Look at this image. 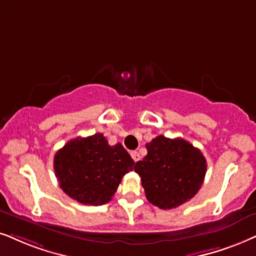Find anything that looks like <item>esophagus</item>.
<instances>
[{
  "label": "esophagus",
  "instance_id": "esophagus-1",
  "mask_svg": "<svg viewBox=\"0 0 256 256\" xmlns=\"http://www.w3.org/2000/svg\"><path fill=\"white\" fill-rule=\"evenodd\" d=\"M131 157H132V160H134V162H138L139 158H140V156H139V154H138L137 151H132L131 152Z\"/></svg>",
  "mask_w": 256,
  "mask_h": 256
}]
</instances>
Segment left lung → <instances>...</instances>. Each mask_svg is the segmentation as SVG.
<instances>
[{
	"label": "left lung",
	"instance_id": "1",
	"mask_svg": "<svg viewBox=\"0 0 256 256\" xmlns=\"http://www.w3.org/2000/svg\"><path fill=\"white\" fill-rule=\"evenodd\" d=\"M148 154L134 164L150 203L172 209L198 192L206 160L198 148L182 138L158 136L145 145Z\"/></svg>",
	"mask_w": 256,
	"mask_h": 256
}]
</instances>
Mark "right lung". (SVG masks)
Wrapping results in <instances>:
<instances>
[{"mask_svg": "<svg viewBox=\"0 0 256 256\" xmlns=\"http://www.w3.org/2000/svg\"><path fill=\"white\" fill-rule=\"evenodd\" d=\"M134 162L120 143L108 145L102 134L70 140L54 156L60 188L70 198L88 206L112 200Z\"/></svg>", "mask_w": 256, "mask_h": 256, "instance_id": "1", "label": "right lung"}]
</instances>
